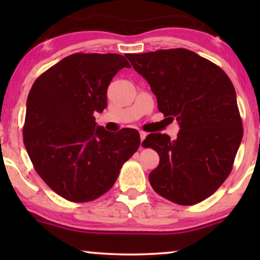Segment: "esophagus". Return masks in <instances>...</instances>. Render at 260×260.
<instances>
[{
  "mask_svg": "<svg viewBox=\"0 0 260 260\" xmlns=\"http://www.w3.org/2000/svg\"><path fill=\"white\" fill-rule=\"evenodd\" d=\"M146 136H147V133L146 132H143V131H141L140 132V139H141V143H142V141L146 139Z\"/></svg>",
  "mask_w": 260,
  "mask_h": 260,
  "instance_id": "obj_1",
  "label": "esophagus"
}]
</instances>
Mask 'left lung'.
I'll return each mask as SVG.
<instances>
[{
  "mask_svg": "<svg viewBox=\"0 0 260 260\" xmlns=\"http://www.w3.org/2000/svg\"><path fill=\"white\" fill-rule=\"evenodd\" d=\"M125 56L150 85L158 110L180 125L175 140L151 133L142 142L159 155L149 174L151 187L173 203H200L228 178L243 136L231 79L183 48Z\"/></svg>",
  "mask_w": 260,
  "mask_h": 260,
  "instance_id": "1",
  "label": "left lung"
}]
</instances>
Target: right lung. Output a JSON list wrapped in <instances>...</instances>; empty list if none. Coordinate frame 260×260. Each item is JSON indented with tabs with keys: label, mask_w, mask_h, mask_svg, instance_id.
Returning <instances> with one entry per match:
<instances>
[{
	"label": "right lung",
	"mask_w": 260,
	"mask_h": 260,
	"mask_svg": "<svg viewBox=\"0 0 260 260\" xmlns=\"http://www.w3.org/2000/svg\"><path fill=\"white\" fill-rule=\"evenodd\" d=\"M122 68L131 65L121 55L77 52L43 72L29 90L25 148L43 181L70 202L94 201L111 189L140 147L138 131L111 133L95 122Z\"/></svg>",
	"instance_id": "obj_1"
}]
</instances>
